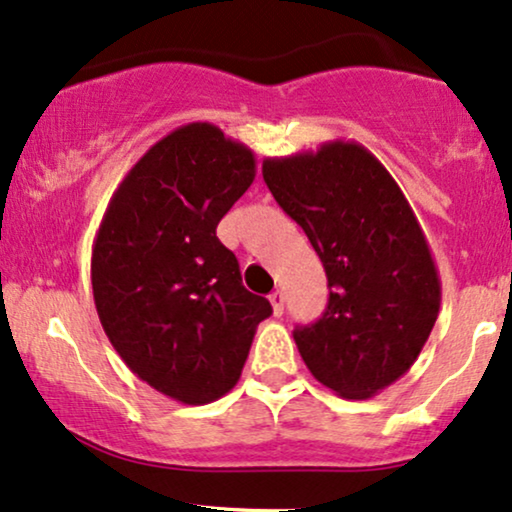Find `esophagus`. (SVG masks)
I'll return each mask as SVG.
<instances>
[{
  "mask_svg": "<svg viewBox=\"0 0 512 512\" xmlns=\"http://www.w3.org/2000/svg\"><path fill=\"white\" fill-rule=\"evenodd\" d=\"M268 299H270V306H273V313L277 315V318H280V315L285 313V294H282L280 289H277V292L270 294Z\"/></svg>",
  "mask_w": 512,
  "mask_h": 512,
  "instance_id": "34e87169",
  "label": "esophagus"
}]
</instances>
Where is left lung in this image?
I'll list each match as a JSON object with an SVG mask.
<instances>
[{
	"label": "left lung",
	"instance_id": "obj_1",
	"mask_svg": "<svg viewBox=\"0 0 512 512\" xmlns=\"http://www.w3.org/2000/svg\"><path fill=\"white\" fill-rule=\"evenodd\" d=\"M263 180L304 227L323 261L330 299L294 342L320 384L370 399L406 375L437 323L441 282L401 187L363 144L263 161Z\"/></svg>",
	"mask_w": 512,
	"mask_h": 512
}]
</instances>
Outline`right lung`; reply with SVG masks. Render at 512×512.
Returning a JSON list of instances; mask_svg holds the SVG:
<instances>
[{
    "label": "right lung",
    "mask_w": 512,
    "mask_h": 512,
    "mask_svg": "<svg viewBox=\"0 0 512 512\" xmlns=\"http://www.w3.org/2000/svg\"><path fill=\"white\" fill-rule=\"evenodd\" d=\"M256 178L254 151L187 123L142 156L92 244V292L123 363L170 399L204 406L235 387L273 308L246 292L216 227Z\"/></svg>",
    "instance_id": "right-lung-1"
}]
</instances>
